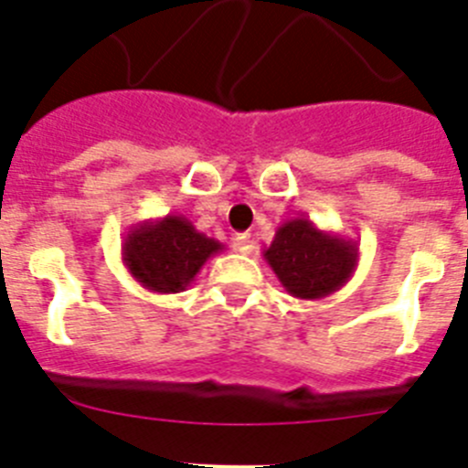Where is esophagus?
<instances>
[{"mask_svg":"<svg viewBox=\"0 0 468 468\" xmlns=\"http://www.w3.org/2000/svg\"><path fill=\"white\" fill-rule=\"evenodd\" d=\"M234 250H239V253H250L253 250V241H250V234H237L234 237Z\"/></svg>","mask_w":468,"mask_h":468,"instance_id":"1","label":"esophagus"}]
</instances>
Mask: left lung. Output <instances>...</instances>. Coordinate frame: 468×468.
I'll return each mask as SVG.
<instances>
[{"instance_id": "1", "label": "left lung", "mask_w": 468, "mask_h": 468, "mask_svg": "<svg viewBox=\"0 0 468 468\" xmlns=\"http://www.w3.org/2000/svg\"><path fill=\"white\" fill-rule=\"evenodd\" d=\"M262 258L288 295L321 300L351 279L358 264V243L342 234L318 229L309 218H295L276 229Z\"/></svg>"}]
</instances>
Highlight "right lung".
<instances>
[{
    "label": "right lung",
    "mask_w": 468,
    "mask_h": 468,
    "mask_svg": "<svg viewBox=\"0 0 468 468\" xmlns=\"http://www.w3.org/2000/svg\"><path fill=\"white\" fill-rule=\"evenodd\" d=\"M222 243L206 237L185 215L143 220L128 229L122 260L128 274L150 292H180L198 274Z\"/></svg>",
    "instance_id": "1"
}]
</instances>
